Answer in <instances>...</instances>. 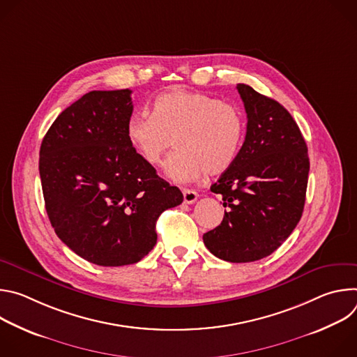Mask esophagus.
Masks as SVG:
<instances>
[{
	"mask_svg": "<svg viewBox=\"0 0 357 357\" xmlns=\"http://www.w3.org/2000/svg\"><path fill=\"white\" fill-rule=\"evenodd\" d=\"M197 197H199L197 192L190 190V189H183V202L186 203V205H192V203H195L197 200Z\"/></svg>",
	"mask_w": 357,
	"mask_h": 357,
	"instance_id": "esophagus-1",
	"label": "esophagus"
}]
</instances>
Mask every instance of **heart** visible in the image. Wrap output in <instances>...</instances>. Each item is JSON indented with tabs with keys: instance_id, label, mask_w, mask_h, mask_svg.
<instances>
[{
	"instance_id": "obj_1",
	"label": "heart",
	"mask_w": 357,
	"mask_h": 357,
	"mask_svg": "<svg viewBox=\"0 0 357 357\" xmlns=\"http://www.w3.org/2000/svg\"><path fill=\"white\" fill-rule=\"evenodd\" d=\"M127 139L141 158L152 167L162 164L174 139L178 149L167 162V176L185 183L203 171L215 175L236 160L244 120L238 109L219 98L189 90L160 94L152 114H134L126 126Z\"/></svg>"
}]
</instances>
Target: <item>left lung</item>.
Returning <instances> with one entry per match:
<instances>
[{
	"instance_id": "8db88e82",
	"label": "left lung",
	"mask_w": 357,
	"mask_h": 357,
	"mask_svg": "<svg viewBox=\"0 0 357 357\" xmlns=\"http://www.w3.org/2000/svg\"><path fill=\"white\" fill-rule=\"evenodd\" d=\"M237 90L247 113L245 138L211 188L223 196L226 211L203 243L225 261L250 263L270 256L296 227L310 158L299 127L278 101L243 83Z\"/></svg>"
}]
</instances>
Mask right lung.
<instances>
[{
	"label": "right lung",
	"mask_w": 357,
	"mask_h": 357,
	"mask_svg": "<svg viewBox=\"0 0 357 357\" xmlns=\"http://www.w3.org/2000/svg\"><path fill=\"white\" fill-rule=\"evenodd\" d=\"M131 90H93L63 110L39 151L45 208L58 237L103 267L138 263L160 215L183 202L127 139Z\"/></svg>",
	"instance_id": "right-lung-1"
}]
</instances>
